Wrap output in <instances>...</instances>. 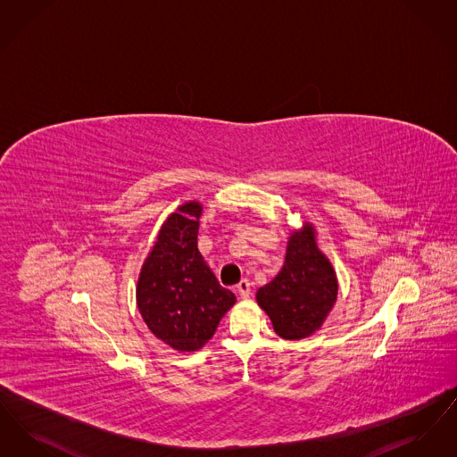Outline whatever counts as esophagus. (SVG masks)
I'll return each instance as SVG.
<instances>
[{
	"mask_svg": "<svg viewBox=\"0 0 457 457\" xmlns=\"http://www.w3.org/2000/svg\"><path fill=\"white\" fill-rule=\"evenodd\" d=\"M237 287H238V293L241 295V298H248V296H250V291H252V284H250L248 279H241Z\"/></svg>",
	"mask_w": 457,
	"mask_h": 457,
	"instance_id": "esophagus-1",
	"label": "esophagus"
}]
</instances>
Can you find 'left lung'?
Instances as JSON below:
<instances>
[{
  "instance_id": "obj_1",
  "label": "left lung",
  "mask_w": 457,
  "mask_h": 457,
  "mask_svg": "<svg viewBox=\"0 0 457 457\" xmlns=\"http://www.w3.org/2000/svg\"><path fill=\"white\" fill-rule=\"evenodd\" d=\"M337 298L330 262L317 248L313 228L293 233L281 272L257 291V302L284 339H303L326 320Z\"/></svg>"
}]
</instances>
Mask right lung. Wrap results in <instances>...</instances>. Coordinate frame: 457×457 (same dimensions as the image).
Returning <instances> with one entry per match:
<instances>
[{"label":"right lung","mask_w":457,"mask_h":457,"mask_svg":"<svg viewBox=\"0 0 457 457\" xmlns=\"http://www.w3.org/2000/svg\"><path fill=\"white\" fill-rule=\"evenodd\" d=\"M200 212V204L188 202L168 218L137 286L144 322L155 337L178 351L202 348L237 302L196 248Z\"/></svg>","instance_id":"obj_1"}]
</instances>
